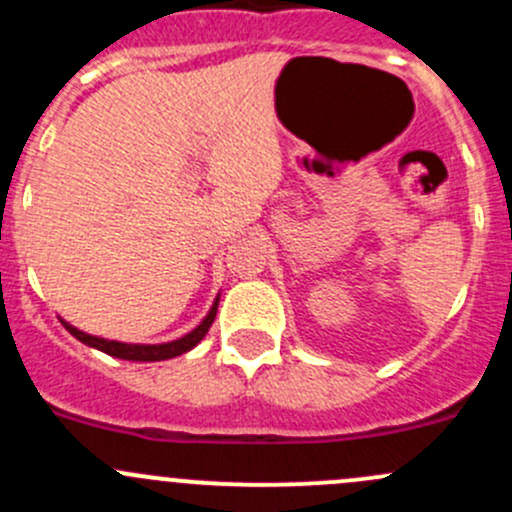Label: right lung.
<instances>
[{"mask_svg": "<svg viewBox=\"0 0 512 512\" xmlns=\"http://www.w3.org/2000/svg\"><path fill=\"white\" fill-rule=\"evenodd\" d=\"M218 302L220 294L215 297L213 307L208 309V314L203 317V322L198 324L195 329H190L188 334H183L180 339H173V342H163V344H128V342H116V339H103V337H94V334H86L81 329H76L74 324H69L66 319H61L69 334H74L79 342H84L86 347H94L98 352L116 356V359H126V361H165L173 359V356H180L185 352H190L193 347H198L203 342V337L208 334L210 324H213L215 314H218Z\"/></svg>", "mask_w": 512, "mask_h": 512, "instance_id": "1", "label": "right lung"}]
</instances>
